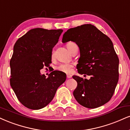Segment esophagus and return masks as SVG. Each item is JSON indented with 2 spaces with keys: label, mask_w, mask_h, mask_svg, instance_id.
Here are the masks:
<instances>
[{
  "label": "esophagus",
  "mask_w": 130,
  "mask_h": 130,
  "mask_svg": "<svg viewBox=\"0 0 130 130\" xmlns=\"http://www.w3.org/2000/svg\"><path fill=\"white\" fill-rule=\"evenodd\" d=\"M67 78H68V79H70V78L72 77V76H71V74H67Z\"/></svg>",
  "instance_id": "obj_1"
}]
</instances>
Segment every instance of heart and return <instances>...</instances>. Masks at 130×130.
I'll list each match as a JSON object with an SVG mask.
<instances>
[{
  "label": "heart",
  "instance_id": "1",
  "mask_svg": "<svg viewBox=\"0 0 130 130\" xmlns=\"http://www.w3.org/2000/svg\"><path fill=\"white\" fill-rule=\"evenodd\" d=\"M74 44L75 43H73V42H69V43L67 44V47L70 51L73 45H74ZM73 67V65H71V64L68 63H63L60 64V65L56 67V70H57L58 71L63 72V73H70L72 71Z\"/></svg>",
  "mask_w": 130,
  "mask_h": 130
}]
</instances>
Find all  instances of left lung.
I'll list each match as a JSON object with an SVG mask.
<instances>
[{
    "mask_svg": "<svg viewBox=\"0 0 130 130\" xmlns=\"http://www.w3.org/2000/svg\"><path fill=\"white\" fill-rule=\"evenodd\" d=\"M74 42L80 50L77 69L80 74L73 78L77 83L73 92L75 99L83 107L95 108L112 98L119 80V60L110 38L91 24H84L68 29L62 43Z\"/></svg>",
    "mask_w": 130,
    "mask_h": 130,
    "instance_id": "left-lung-1",
    "label": "left lung"
}]
</instances>
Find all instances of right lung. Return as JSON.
<instances>
[{
    "instance_id": "obj_1",
    "label": "right lung",
    "mask_w": 130,
    "mask_h": 130,
    "mask_svg": "<svg viewBox=\"0 0 130 130\" xmlns=\"http://www.w3.org/2000/svg\"><path fill=\"white\" fill-rule=\"evenodd\" d=\"M63 30L31 29L17 40L10 60V85L20 102L31 110L46 107L57 88L66 80V74L53 71L46 78L40 73L51 63L53 47Z\"/></svg>"
}]
</instances>
